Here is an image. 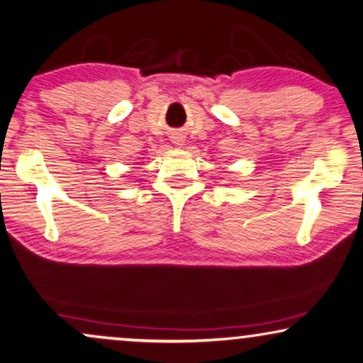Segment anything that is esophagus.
I'll use <instances>...</instances> for the list:
<instances>
[{"mask_svg": "<svg viewBox=\"0 0 363 363\" xmlns=\"http://www.w3.org/2000/svg\"><path fill=\"white\" fill-rule=\"evenodd\" d=\"M184 141H186V139L182 138L181 134H174V136H172V144H176V146H179V147H181L182 144H184Z\"/></svg>", "mask_w": 363, "mask_h": 363, "instance_id": "34e87169", "label": "esophagus"}]
</instances>
